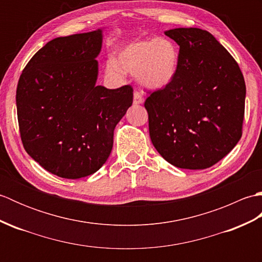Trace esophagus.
I'll list each match as a JSON object with an SVG mask.
<instances>
[{
  "label": "esophagus",
  "instance_id": "1",
  "mask_svg": "<svg viewBox=\"0 0 262 262\" xmlns=\"http://www.w3.org/2000/svg\"><path fill=\"white\" fill-rule=\"evenodd\" d=\"M144 102V99L140 92H134V104H142Z\"/></svg>",
  "mask_w": 262,
  "mask_h": 262
}]
</instances>
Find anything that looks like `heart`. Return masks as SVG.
<instances>
[{"label": "heart", "mask_w": 262, "mask_h": 262, "mask_svg": "<svg viewBox=\"0 0 262 262\" xmlns=\"http://www.w3.org/2000/svg\"><path fill=\"white\" fill-rule=\"evenodd\" d=\"M179 70V51L168 38L128 42L108 58L104 72L109 77L120 79L122 72L136 74L143 86L161 90L170 85Z\"/></svg>", "instance_id": "b5f03b06"}]
</instances>
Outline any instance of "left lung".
Returning <instances> with one entry per match:
<instances>
[{"instance_id": "1", "label": "left lung", "mask_w": 262, "mask_h": 262, "mask_svg": "<svg viewBox=\"0 0 262 262\" xmlns=\"http://www.w3.org/2000/svg\"><path fill=\"white\" fill-rule=\"evenodd\" d=\"M164 33L180 47L179 70L144 104L149 137L170 164L207 169L240 141L246 83L234 58L208 31L176 28Z\"/></svg>"}]
</instances>
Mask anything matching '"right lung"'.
Instances as JSON below:
<instances>
[{"mask_svg":"<svg viewBox=\"0 0 262 262\" xmlns=\"http://www.w3.org/2000/svg\"><path fill=\"white\" fill-rule=\"evenodd\" d=\"M103 29L58 37L33 55L19 79L22 144L51 173L80 179L108 160L114 132L133 103V89L97 84Z\"/></svg>","mask_w":262,"mask_h":262,"instance_id":"1","label":"right lung"}]
</instances>
